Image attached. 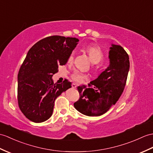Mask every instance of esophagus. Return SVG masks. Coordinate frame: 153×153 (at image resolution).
<instances>
[{
  "label": "esophagus",
  "instance_id": "obj_1",
  "mask_svg": "<svg viewBox=\"0 0 153 153\" xmlns=\"http://www.w3.org/2000/svg\"><path fill=\"white\" fill-rule=\"evenodd\" d=\"M72 87L73 88H76L77 85H76L75 83H72Z\"/></svg>",
  "mask_w": 153,
  "mask_h": 153
}]
</instances>
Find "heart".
<instances>
[{"label":"heart","mask_w":153,"mask_h":153,"mask_svg":"<svg viewBox=\"0 0 153 153\" xmlns=\"http://www.w3.org/2000/svg\"><path fill=\"white\" fill-rule=\"evenodd\" d=\"M85 51L88 53V56L93 64H98L101 62L104 58V53H103L101 49L97 46H87L85 48ZM74 54L72 53L68 57V62H71L74 59ZM72 79L77 83H81L87 78V76L84 74L81 73L78 70H75L71 76Z\"/></svg>","instance_id":"obj_1"}]
</instances>
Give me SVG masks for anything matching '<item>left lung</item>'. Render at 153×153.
Wrapping results in <instances>:
<instances>
[{
    "label": "left lung",
    "mask_w": 153,
    "mask_h": 153,
    "mask_svg": "<svg viewBox=\"0 0 153 153\" xmlns=\"http://www.w3.org/2000/svg\"><path fill=\"white\" fill-rule=\"evenodd\" d=\"M109 65L90 82V87H77L80 97L74 104L78 111L87 116L104 114L119 100L125 88L130 69L129 56L123 47L111 44Z\"/></svg>",
    "instance_id": "8db88e82"
}]
</instances>
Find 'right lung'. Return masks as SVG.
<instances>
[{
    "instance_id": "add662e5",
    "label": "right lung",
    "mask_w": 153,
    "mask_h": 153,
    "mask_svg": "<svg viewBox=\"0 0 153 153\" xmlns=\"http://www.w3.org/2000/svg\"><path fill=\"white\" fill-rule=\"evenodd\" d=\"M79 40L52 36L38 41L28 51L17 76V100L21 111L34 123H42L53 114L54 102L72 83H53L58 65H65Z\"/></svg>"
}]
</instances>
